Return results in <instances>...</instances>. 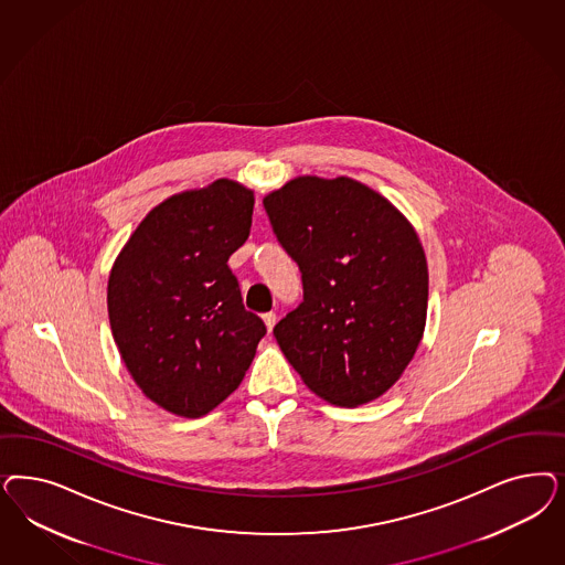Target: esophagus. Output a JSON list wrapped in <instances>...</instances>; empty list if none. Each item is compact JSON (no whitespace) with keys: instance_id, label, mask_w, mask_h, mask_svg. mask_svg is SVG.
I'll use <instances>...</instances> for the list:
<instances>
[{"instance_id":"esophagus-1","label":"esophagus","mask_w":565,"mask_h":565,"mask_svg":"<svg viewBox=\"0 0 565 565\" xmlns=\"http://www.w3.org/2000/svg\"><path fill=\"white\" fill-rule=\"evenodd\" d=\"M262 318H264V324L268 328V332H273L274 324H276V313L268 311V313H264Z\"/></svg>"}]
</instances>
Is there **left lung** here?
<instances>
[{"instance_id":"left-lung-1","label":"left lung","mask_w":565,"mask_h":565,"mask_svg":"<svg viewBox=\"0 0 565 565\" xmlns=\"http://www.w3.org/2000/svg\"><path fill=\"white\" fill-rule=\"evenodd\" d=\"M264 207L303 282V301L274 327L285 358L334 405L381 397L426 324L428 268L414 226L347 177L292 179Z\"/></svg>"}]
</instances>
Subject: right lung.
I'll list each match as a JSON object with an SVG mask.
<instances>
[{
  "label": "right lung",
  "instance_id": "obj_1",
  "mask_svg": "<svg viewBox=\"0 0 565 565\" xmlns=\"http://www.w3.org/2000/svg\"><path fill=\"white\" fill-rule=\"evenodd\" d=\"M254 193L212 182L153 207L108 280L109 327L149 399L200 418L237 388L266 324L245 310L228 257L249 237Z\"/></svg>",
  "mask_w": 565,
  "mask_h": 565
}]
</instances>
